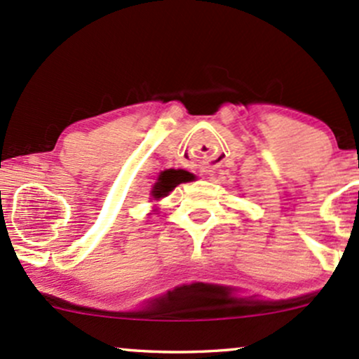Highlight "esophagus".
I'll return each mask as SVG.
<instances>
[{"label": "esophagus", "mask_w": 359, "mask_h": 359, "mask_svg": "<svg viewBox=\"0 0 359 359\" xmlns=\"http://www.w3.org/2000/svg\"><path fill=\"white\" fill-rule=\"evenodd\" d=\"M203 171H205V172H210V171H212V168H210V166H205V168H203Z\"/></svg>", "instance_id": "34e87169"}]
</instances>
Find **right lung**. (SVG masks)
I'll return each mask as SVG.
<instances>
[{
  "label": "right lung",
  "mask_w": 359,
  "mask_h": 359,
  "mask_svg": "<svg viewBox=\"0 0 359 359\" xmlns=\"http://www.w3.org/2000/svg\"><path fill=\"white\" fill-rule=\"evenodd\" d=\"M190 180V176L183 171H176V169H168V171H163L159 175L158 181L152 187V198L161 200L163 196H168L169 193L175 190L180 183H184V181Z\"/></svg>",
  "instance_id": "right-lung-1"
}]
</instances>
